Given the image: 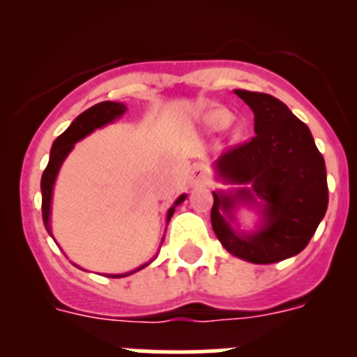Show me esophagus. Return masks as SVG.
<instances>
[{"label":"esophagus","mask_w":357,"mask_h":357,"mask_svg":"<svg viewBox=\"0 0 357 357\" xmlns=\"http://www.w3.org/2000/svg\"><path fill=\"white\" fill-rule=\"evenodd\" d=\"M189 184H191V185L206 184V172H204V168H202V166H197V168L193 169V173H191V181H189Z\"/></svg>","instance_id":"obj_1"}]
</instances>
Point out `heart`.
Instances as JSON below:
<instances>
[{"label":"heart","instance_id":"b5f03b06","mask_svg":"<svg viewBox=\"0 0 357 357\" xmlns=\"http://www.w3.org/2000/svg\"><path fill=\"white\" fill-rule=\"evenodd\" d=\"M230 123H232V114L225 109H213L209 112H206V116H204V127H206L207 132H213V134L225 130ZM238 135L239 130L234 128L232 130V137H238Z\"/></svg>","mask_w":357,"mask_h":357}]
</instances>
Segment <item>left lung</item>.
Returning <instances> with one entry per match:
<instances>
[{"mask_svg": "<svg viewBox=\"0 0 357 357\" xmlns=\"http://www.w3.org/2000/svg\"><path fill=\"white\" fill-rule=\"evenodd\" d=\"M254 112L255 135L214 160L211 223L229 254L255 264L279 263L307 247L329 204L326 160L311 130L277 98L234 89ZM254 210V229H238L237 213Z\"/></svg>", "mask_w": 357, "mask_h": 357, "instance_id": "obj_1", "label": "left lung"}]
</instances>
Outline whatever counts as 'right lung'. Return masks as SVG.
Instances as JSON below:
<instances>
[{
    "instance_id": "1",
    "label": "right lung",
    "mask_w": 357,
    "mask_h": 357,
    "mask_svg": "<svg viewBox=\"0 0 357 357\" xmlns=\"http://www.w3.org/2000/svg\"><path fill=\"white\" fill-rule=\"evenodd\" d=\"M127 110H128L127 105L121 102L96 103V105H93L91 109L84 110V112H82L78 118L73 119L71 125H69V127L66 128V130L62 132V134L59 135L55 141H53L52 151H50L48 166H46V169H44V173H43V178H40V193H43V222H44V227H46V230H48V234L53 238V241H55V236H53V232H52L53 188H55L56 176H59V172H61L62 164H64V160L68 159V155L71 153L73 148H75V144H77L78 141H82L84 137H87L89 134H93V132L98 130V128L105 127V125H109V123H114L116 119L121 118V116L125 114ZM185 198H188V195L184 193L176 198L175 202H173V206L169 207L168 213H166V225H168L169 220H172L173 213H175V207L181 206ZM162 241H164V238L160 239V245H162ZM157 254H159V252H157ZM157 254L153 255V259L157 257ZM153 259H150L148 263L141 264V266H137L135 270H130V272L110 273V275H107V277H116V279H119V277L132 275V273L139 272V270H143L144 266H148V264H150Z\"/></svg>"
}]
</instances>
